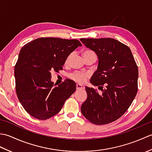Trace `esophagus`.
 I'll list each match as a JSON object with an SVG mask.
<instances>
[{
    "instance_id": "esophagus-1",
    "label": "esophagus",
    "mask_w": 152,
    "mask_h": 152,
    "mask_svg": "<svg viewBox=\"0 0 152 152\" xmlns=\"http://www.w3.org/2000/svg\"><path fill=\"white\" fill-rule=\"evenodd\" d=\"M83 89V86L82 85L79 84V83H77L76 84V89L77 90H80Z\"/></svg>"
}]
</instances>
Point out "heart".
<instances>
[{
    "instance_id": "obj_1",
    "label": "heart",
    "mask_w": 152,
    "mask_h": 152,
    "mask_svg": "<svg viewBox=\"0 0 152 152\" xmlns=\"http://www.w3.org/2000/svg\"><path fill=\"white\" fill-rule=\"evenodd\" d=\"M90 53H93V52L91 51H90V50H87V51H85L84 52H83V54ZM70 58V56H69V57L67 58V59L66 61V63H67L68 61H69ZM88 74L83 73V72H74V73H72V74H70V78L71 79H72V80H74V81L78 82L79 83L84 82L86 80L87 78H88Z\"/></svg>"
}]
</instances>
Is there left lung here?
I'll return each mask as SVG.
<instances>
[{"label": "left lung", "instance_id": "obj_1", "mask_svg": "<svg viewBox=\"0 0 152 152\" xmlns=\"http://www.w3.org/2000/svg\"><path fill=\"white\" fill-rule=\"evenodd\" d=\"M80 41L98 57L97 70L90 82L102 91L100 95L96 89L86 87L88 98L81 112L93 124H110L125 114L137 95L138 66L130 48L114 38H80Z\"/></svg>", "mask_w": 152, "mask_h": 152}]
</instances>
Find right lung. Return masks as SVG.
Listing matches in <instances>:
<instances>
[{"mask_svg": "<svg viewBox=\"0 0 152 152\" xmlns=\"http://www.w3.org/2000/svg\"><path fill=\"white\" fill-rule=\"evenodd\" d=\"M82 44L78 40L39 38L23 47L15 65L16 93L28 114L46 120L58 114L76 89L66 79L58 86L51 81L52 71L63 69L68 56Z\"/></svg>", "mask_w": 152, "mask_h": 152, "instance_id": "add662e5", "label": "right lung"}]
</instances>
